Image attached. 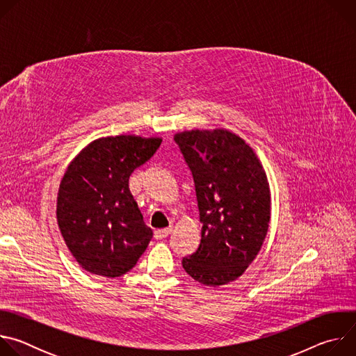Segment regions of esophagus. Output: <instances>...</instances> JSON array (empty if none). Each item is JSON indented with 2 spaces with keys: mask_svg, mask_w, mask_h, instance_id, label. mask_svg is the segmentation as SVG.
Segmentation results:
<instances>
[{
  "mask_svg": "<svg viewBox=\"0 0 356 356\" xmlns=\"http://www.w3.org/2000/svg\"><path fill=\"white\" fill-rule=\"evenodd\" d=\"M172 232V228L169 227V228H162V229H156L155 231V238L156 239H162V238H166V236H169V234Z\"/></svg>",
  "mask_w": 356,
  "mask_h": 356,
  "instance_id": "34e87169",
  "label": "esophagus"
}]
</instances>
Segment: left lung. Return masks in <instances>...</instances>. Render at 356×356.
<instances>
[{"label": "left lung", "mask_w": 356, "mask_h": 356, "mask_svg": "<svg viewBox=\"0 0 356 356\" xmlns=\"http://www.w3.org/2000/svg\"><path fill=\"white\" fill-rule=\"evenodd\" d=\"M197 195L201 241L183 258L198 283L236 280L259 253L270 221V190L253 149L227 129H191L175 135Z\"/></svg>", "instance_id": "1"}]
</instances>
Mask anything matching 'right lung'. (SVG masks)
Segmentation results:
<instances>
[{
  "label": "right lung",
  "mask_w": 356,
  "mask_h": 356,
  "mask_svg": "<svg viewBox=\"0 0 356 356\" xmlns=\"http://www.w3.org/2000/svg\"><path fill=\"white\" fill-rule=\"evenodd\" d=\"M161 138L118 135L88 143L70 162L58 193L56 218L77 264L118 277L131 270L154 232L129 191V176L161 146Z\"/></svg>",
  "instance_id": "right-lung-1"
}]
</instances>
